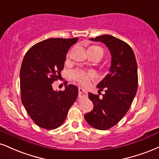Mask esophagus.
Segmentation results:
<instances>
[{
	"label": "esophagus",
	"mask_w": 159,
	"mask_h": 159,
	"mask_svg": "<svg viewBox=\"0 0 159 159\" xmlns=\"http://www.w3.org/2000/svg\"><path fill=\"white\" fill-rule=\"evenodd\" d=\"M79 99H83V98L88 97V91L83 88H79Z\"/></svg>",
	"instance_id": "34e87169"
}]
</instances>
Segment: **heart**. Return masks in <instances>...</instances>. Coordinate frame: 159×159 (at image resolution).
<instances>
[{
    "label": "heart",
    "instance_id": "b5f03b06",
    "mask_svg": "<svg viewBox=\"0 0 159 159\" xmlns=\"http://www.w3.org/2000/svg\"><path fill=\"white\" fill-rule=\"evenodd\" d=\"M89 51H98V52H102L103 55V51L100 47L99 46H91L89 47ZM70 54L68 53L67 54V58L69 57ZM95 76L94 73L90 71H85V70H75L71 74L72 79L75 81L78 82V83L82 84V85H87L90 83V81L93 79Z\"/></svg>",
    "mask_w": 159,
    "mask_h": 159
}]
</instances>
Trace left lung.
Returning <instances> with one entry per match:
<instances>
[{
  "instance_id": "8db88e82",
  "label": "left lung",
  "mask_w": 159,
  "mask_h": 159,
  "mask_svg": "<svg viewBox=\"0 0 159 159\" xmlns=\"http://www.w3.org/2000/svg\"><path fill=\"white\" fill-rule=\"evenodd\" d=\"M90 40L102 42L107 47L111 55V65L109 74L97 86L98 92L104 89L105 93L100 98L89 92V98L93 104V108L84 116L94 128L107 130L126 114L136 96L137 63L134 51L124 41L109 34Z\"/></svg>"
}]
</instances>
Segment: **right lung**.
<instances>
[{
    "label": "right lung",
    "instance_id": "right-lung-1",
    "mask_svg": "<svg viewBox=\"0 0 159 159\" xmlns=\"http://www.w3.org/2000/svg\"><path fill=\"white\" fill-rule=\"evenodd\" d=\"M77 40L78 38L47 39L29 48L23 58L20 72L21 101L39 127L57 128L76 101V86L68 85L63 91H57L52 83L61 76L68 49Z\"/></svg>",
    "mask_w": 159,
    "mask_h": 159
}]
</instances>
